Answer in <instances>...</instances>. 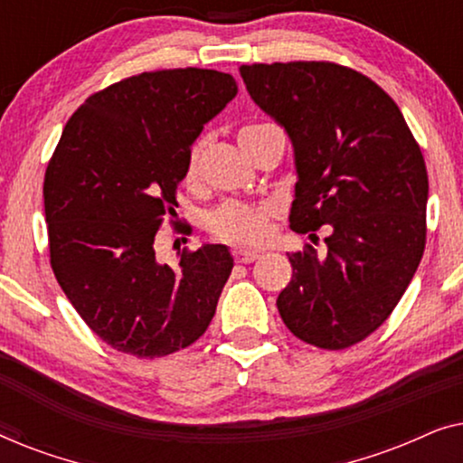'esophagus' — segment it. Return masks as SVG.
<instances>
[{
  "instance_id": "34e87169",
  "label": "esophagus",
  "mask_w": 463,
  "mask_h": 463,
  "mask_svg": "<svg viewBox=\"0 0 463 463\" xmlns=\"http://www.w3.org/2000/svg\"><path fill=\"white\" fill-rule=\"evenodd\" d=\"M232 255H233V259H236L238 263H252V261H257L259 257H261L257 250L242 249V246H238V249H233Z\"/></svg>"
}]
</instances>
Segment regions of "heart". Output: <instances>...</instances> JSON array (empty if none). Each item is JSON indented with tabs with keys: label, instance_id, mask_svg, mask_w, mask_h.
Segmentation results:
<instances>
[{
	"label": "heart",
	"instance_id": "heart-1",
	"mask_svg": "<svg viewBox=\"0 0 463 463\" xmlns=\"http://www.w3.org/2000/svg\"><path fill=\"white\" fill-rule=\"evenodd\" d=\"M269 124H255L246 126L240 130V135H249L261 128H268ZM202 145L198 143L189 154L187 173L192 175L198 164ZM276 217V206L271 202H259V204H249V202L227 200L217 208H213L206 214V225L214 236L225 240V242L236 244H261L269 238L271 233V219Z\"/></svg>",
	"mask_w": 463,
	"mask_h": 463
}]
</instances>
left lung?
Wrapping results in <instances>:
<instances>
[{"instance_id": "8db88e82", "label": "left lung", "mask_w": 463, "mask_h": 463, "mask_svg": "<svg viewBox=\"0 0 463 463\" xmlns=\"http://www.w3.org/2000/svg\"><path fill=\"white\" fill-rule=\"evenodd\" d=\"M250 99L293 143L290 227L326 225V255L290 252L278 295L288 331L325 350L350 347L383 325L426 246L428 173L401 109L366 75L335 62L240 67Z\"/></svg>"}]
</instances>
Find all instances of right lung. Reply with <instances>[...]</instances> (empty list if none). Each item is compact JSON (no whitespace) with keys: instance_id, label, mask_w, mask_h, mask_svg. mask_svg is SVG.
<instances>
[{"instance_id":"obj_1","label":"right lung","mask_w":463,"mask_h":463,"mask_svg":"<svg viewBox=\"0 0 463 463\" xmlns=\"http://www.w3.org/2000/svg\"><path fill=\"white\" fill-rule=\"evenodd\" d=\"M238 94L214 69L138 73L69 118L43 179L50 263L81 320L138 358L192 345L211 325L233 259L225 244L160 263L156 233L175 213L192 145Z\"/></svg>"}]
</instances>
